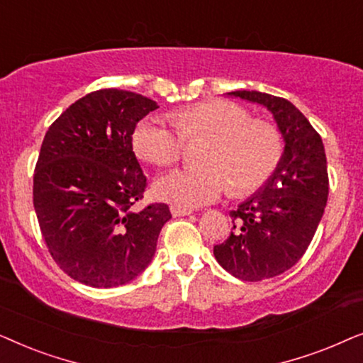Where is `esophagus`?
I'll return each instance as SVG.
<instances>
[{
    "mask_svg": "<svg viewBox=\"0 0 363 363\" xmlns=\"http://www.w3.org/2000/svg\"><path fill=\"white\" fill-rule=\"evenodd\" d=\"M170 211H172L173 216H186V215H191V213H193L190 208H185V206H180V205H172Z\"/></svg>",
    "mask_w": 363,
    "mask_h": 363,
    "instance_id": "1",
    "label": "esophagus"
}]
</instances>
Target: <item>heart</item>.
I'll use <instances>...</instances> for the list:
<instances>
[{
    "instance_id": "1",
    "label": "heart",
    "mask_w": 363,
    "mask_h": 363,
    "mask_svg": "<svg viewBox=\"0 0 363 363\" xmlns=\"http://www.w3.org/2000/svg\"><path fill=\"white\" fill-rule=\"evenodd\" d=\"M175 128L160 118H147L133 133V148L143 160L172 167L180 160L185 142L210 140L200 170H175L157 182L162 200L180 206H201L231 190L251 195L261 190L284 155L282 133L272 122L226 99H210L172 113Z\"/></svg>"
}]
</instances>
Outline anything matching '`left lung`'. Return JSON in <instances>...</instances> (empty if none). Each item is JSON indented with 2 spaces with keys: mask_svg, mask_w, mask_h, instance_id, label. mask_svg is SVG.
Returning a JSON list of instances; mask_svg holds the SVG:
<instances>
[{
  "mask_svg": "<svg viewBox=\"0 0 363 363\" xmlns=\"http://www.w3.org/2000/svg\"><path fill=\"white\" fill-rule=\"evenodd\" d=\"M230 96L267 107L286 142L274 175L230 211L231 235L213 247L223 269L256 282L291 269L309 247L329 196L327 158L320 135L289 101L257 91Z\"/></svg>",
  "mask_w": 363,
  "mask_h": 363,
  "instance_id": "8db88e82",
  "label": "left lung"
}]
</instances>
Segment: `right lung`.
Masks as SVG:
<instances>
[{
    "mask_svg": "<svg viewBox=\"0 0 363 363\" xmlns=\"http://www.w3.org/2000/svg\"><path fill=\"white\" fill-rule=\"evenodd\" d=\"M157 102L121 89H101L51 123L39 152L33 203L56 264L92 287L130 282L155 255L172 218L165 203L133 205L147 188L132 147L138 121Z\"/></svg>",
    "mask_w": 363,
    "mask_h": 363,
    "instance_id": "obj_1",
    "label": "right lung"
}]
</instances>
